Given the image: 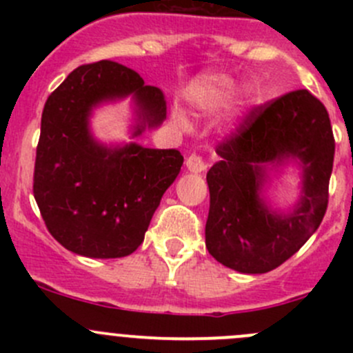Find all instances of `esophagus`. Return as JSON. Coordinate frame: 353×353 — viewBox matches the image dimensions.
Returning <instances> with one entry per match:
<instances>
[{
	"label": "esophagus",
	"mask_w": 353,
	"mask_h": 353,
	"mask_svg": "<svg viewBox=\"0 0 353 353\" xmlns=\"http://www.w3.org/2000/svg\"><path fill=\"white\" fill-rule=\"evenodd\" d=\"M186 167H188V170H190V172L198 174V172H203V170H206V162L199 155L193 154V155L188 157Z\"/></svg>",
	"instance_id": "34e87169"
}]
</instances>
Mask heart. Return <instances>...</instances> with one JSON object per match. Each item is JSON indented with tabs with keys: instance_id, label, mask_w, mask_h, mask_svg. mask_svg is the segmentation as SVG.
I'll return each instance as SVG.
<instances>
[{
	"instance_id": "obj_1",
	"label": "heart",
	"mask_w": 353,
	"mask_h": 353,
	"mask_svg": "<svg viewBox=\"0 0 353 353\" xmlns=\"http://www.w3.org/2000/svg\"><path fill=\"white\" fill-rule=\"evenodd\" d=\"M237 92H239V81L234 77L222 73L203 74V77L194 80L190 85V88H188V94H190V101L193 104V108L198 109L199 112L206 114L222 110L236 97ZM172 121L181 130H186L188 128V119L179 110L174 112Z\"/></svg>"
}]
</instances>
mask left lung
Wrapping results in <instances>:
<instances>
[{
	"instance_id": "8db88e82",
	"label": "left lung",
	"mask_w": 353,
	"mask_h": 353,
	"mask_svg": "<svg viewBox=\"0 0 353 353\" xmlns=\"http://www.w3.org/2000/svg\"><path fill=\"white\" fill-rule=\"evenodd\" d=\"M216 155L206 174V249L239 273L272 272L307 243L326 213L334 157L328 112L307 90L290 92L251 110ZM288 163L301 170V194L282 212L271 208L264 191L269 169Z\"/></svg>"
}]
</instances>
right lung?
I'll return each mask as SVG.
<instances>
[{
    "instance_id": "right-lung-1",
    "label": "right lung",
    "mask_w": 353,
    "mask_h": 353,
    "mask_svg": "<svg viewBox=\"0 0 353 353\" xmlns=\"http://www.w3.org/2000/svg\"><path fill=\"white\" fill-rule=\"evenodd\" d=\"M130 97L131 138L165 119L160 88L114 61L78 66L48 97L41 119L34 198L51 236L85 258H123L143 243L150 220L184 159L137 141L105 145L92 114Z\"/></svg>"
}]
</instances>
